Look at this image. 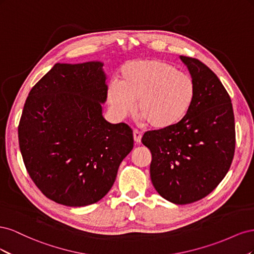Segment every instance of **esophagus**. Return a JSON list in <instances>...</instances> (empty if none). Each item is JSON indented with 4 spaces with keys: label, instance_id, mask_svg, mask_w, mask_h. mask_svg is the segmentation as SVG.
<instances>
[{
    "label": "esophagus",
    "instance_id": "1",
    "mask_svg": "<svg viewBox=\"0 0 254 254\" xmlns=\"http://www.w3.org/2000/svg\"><path fill=\"white\" fill-rule=\"evenodd\" d=\"M133 139H134V142H136V143H140L141 142L142 132L140 131V130H137V129L133 130Z\"/></svg>",
    "mask_w": 254,
    "mask_h": 254
}]
</instances>
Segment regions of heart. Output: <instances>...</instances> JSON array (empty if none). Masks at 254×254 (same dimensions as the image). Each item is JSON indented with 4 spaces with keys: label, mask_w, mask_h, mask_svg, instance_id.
Wrapping results in <instances>:
<instances>
[{
    "label": "heart",
    "mask_w": 254,
    "mask_h": 254,
    "mask_svg": "<svg viewBox=\"0 0 254 254\" xmlns=\"http://www.w3.org/2000/svg\"><path fill=\"white\" fill-rule=\"evenodd\" d=\"M195 83L188 73L177 71L166 61L141 59L121 67L119 83H110L107 98L119 119L136 111L155 129L178 124L195 98Z\"/></svg>",
    "instance_id": "1"
}]
</instances>
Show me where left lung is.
I'll return each instance as SVG.
<instances>
[{"label":"left lung","instance_id":"obj_1","mask_svg":"<svg viewBox=\"0 0 254 254\" xmlns=\"http://www.w3.org/2000/svg\"><path fill=\"white\" fill-rule=\"evenodd\" d=\"M180 59L195 83V98L178 124L146 131L142 143L151 152L150 178L166 200H200L225 178L235 150L231 98L215 73L200 60Z\"/></svg>","mask_w":254,"mask_h":254}]
</instances>
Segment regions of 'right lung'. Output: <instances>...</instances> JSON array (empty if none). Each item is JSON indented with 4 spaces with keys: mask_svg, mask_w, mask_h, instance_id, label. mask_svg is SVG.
Masks as SVG:
<instances>
[{
    "mask_svg": "<svg viewBox=\"0 0 254 254\" xmlns=\"http://www.w3.org/2000/svg\"><path fill=\"white\" fill-rule=\"evenodd\" d=\"M103 64H56L30 90L18 127L27 173L43 195L67 206L108 193L133 148L132 129L103 117Z\"/></svg>",
    "mask_w": 254,
    "mask_h": 254,
    "instance_id": "add662e5",
    "label": "right lung"
}]
</instances>
